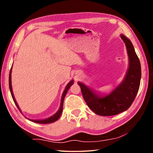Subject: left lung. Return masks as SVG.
<instances>
[{
    "label": "left lung",
    "instance_id": "8db88e82",
    "mask_svg": "<svg viewBox=\"0 0 153 153\" xmlns=\"http://www.w3.org/2000/svg\"><path fill=\"white\" fill-rule=\"evenodd\" d=\"M120 37L126 45L129 57V68L122 82L104 97L83 83H77L87 106L99 116H114L128 110L135 100L140 85L141 68L139 58L131 41L122 34Z\"/></svg>",
    "mask_w": 153,
    "mask_h": 153
}]
</instances>
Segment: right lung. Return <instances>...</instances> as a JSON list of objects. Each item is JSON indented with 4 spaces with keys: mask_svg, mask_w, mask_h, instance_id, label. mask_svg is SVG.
Listing matches in <instances>:
<instances>
[{
    "mask_svg": "<svg viewBox=\"0 0 153 153\" xmlns=\"http://www.w3.org/2000/svg\"><path fill=\"white\" fill-rule=\"evenodd\" d=\"M12 66L10 69V74H9V88H10V93H11V95L12 97V99L13 100H14V102L15 103V105L17 106V108L19 109V111L21 112L20 109L19 108V106L18 105L17 102H16V100L14 98V93H13L12 91V80H11V74H12ZM74 84V80H71L70 82L68 83V85H66V88H65L64 92L62 93V99H61V102H60V108L58 109V111L54 114L53 116H52L49 118H46V119H44V120H30L31 121L35 122V123H53L55 121H56V120H58V118L60 117V115L62 112V110H63V103H64V97L66 96V93L68 92V89H70V87L72 85Z\"/></svg>",
    "mask_w": 153,
    "mask_h": 153,
    "instance_id": "1",
    "label": "right lung"
}]
</instances>
